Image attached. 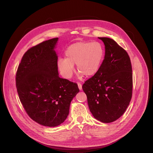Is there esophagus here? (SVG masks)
Returning <instances> with one entry per match:
<instances>
[{"label": "esophagus", "instance_id": "1", "mask_svg": "<svg viewBox=\"0 0 153 153\" xmlns=\"http://www.w3.org/2000/svg\"><path fill=\"white\" fill-rule=\"evenodd\" d=\"M78 87L79 90H82V85L80 83H78Z\"/></svg>", "mask_w": 153, "mask_h": 153}]
</instances>
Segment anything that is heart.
Here are the masks:
<instances>
[{"label":"heart","mask_w":153,"mask_h":153,"mask_svg":"<svg viewBox=\"0 0 153 153\" xmlns=\"http://www.w3.org/2000/svg\"><path fill=\"white\" fill-rule=\"evenodd\" d=\"M105 50L99 42H78L70 45L65 51V58L59 57L57 62L59 71L65 78L72 77L76 65L79 78L94 75L103 60Z\"/></svg>","instance_id":"b5f03b06"}]
</instances>
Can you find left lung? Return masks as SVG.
Here are the masks:
<instances>
[{
  "mask_svg": "<svg viewBox=\"0 0 153 153\" xmlns=\"http://www.w3.org/2000/svg\"><path fill=\"white\" fill-rule=\"evenodd\" d=\"M105 45V57L99 71L82 88L89 110L96 120L110 123L126 111L132 95V70L127 53L114 40L98 37Z\"/></svg>",
  "mask_w": 153,
  "mask_h": 153,
  "instance_id": "8db88e82",
  "label": "left lung"
}]
</instances>
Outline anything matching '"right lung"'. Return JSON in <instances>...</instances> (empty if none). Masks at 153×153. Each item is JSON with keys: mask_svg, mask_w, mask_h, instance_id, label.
I'll return each instance as SVG.
<instances>
[{"mask_svg": "<svg viewBox=\"0 0 153 153\" xmlns=\"http://www.w3.org/2000/svg\"><path fill=\"white\" fill-rule=\"evenodd\" d=\"M58 38L43 42L22 56L16 75L20 101L29 117L44 126L56 127L67 117L78 85L59 76Z\"/></svg>", "mask_w": 153, "mask_h": 153, "instance_id": "right-lung-1", "label": "right lung"}]
</instances>
